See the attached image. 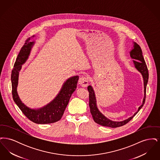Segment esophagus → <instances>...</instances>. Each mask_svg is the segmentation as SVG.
<instances>
[{"instance_id":"esophagus-1","label":"esophagus","mask_w":160,"mask_h":160,"mask_svg":"<svg viewBox=\"0 0 160 160\" xmlns=\"http://www.w3.org/2000/svg\"><path fill=\"white\" fill-rule=\"evenodd\" d=\"M78 84L83 88L87 87L88 85V78L86 77H80L78 80Z\"/></svg>"}]
</instances>
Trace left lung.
<instances>
[{"label": "left lung", "mask_w": 160, "mask_h": 160, "mask_svg": "<svg viewBox=\"0 0 160 160\" xmlns=\"http://www.w3.org/2000/svg\"><path fill=\"white\" fill-rule=\"evenodd\" d=\"M133 44H134V46H133L134 48L131 50V51L129 53L130 56L132 59H136L133 61L135 68L142 74L143 78V82H144V98L143 99L142 104L138 107V110L134 114V115L128 118L127 119H125L121 122L113 121L107 118L104 114H102L99 112L98 107L97 106V100H96L94 91L91 86H89L88 87V90L89 92V107H90L91 113L92 114L94 121L97 123L101 125L102 126L111 127V128H116V127H122L134 118V116L138 112V111L142 108V107L145 104L146 86H147L148 78H149L148 69L146 66V64L145 63V59L143 58V56L142 54V51L140 47L138 44H137L136 42H134Z\"/></svg>", "instance_id": "left-lung-1"}]
</instances>
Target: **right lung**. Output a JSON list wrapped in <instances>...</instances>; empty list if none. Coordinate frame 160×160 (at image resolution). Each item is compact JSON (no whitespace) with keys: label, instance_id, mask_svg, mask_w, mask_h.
I'll return each instance as SVG.
<instances>
[{"label":"right lung","instance_id":"add662e5","mask_svg":"<svg viewBox=\"0 0 160 160\" xmlns=\"http://www.w3.org/2000/svg\"><path fill=\"white\" fill-rule=\"evenodd\" d=\"M35 42H30L28 38L18 54L11 73L12 98L17 106L30 121L38 124L52 123L59 121L68 104L72 93L76 91L78 76L69 78L63 83L61 91L55 98L44 107L38 109H32L24 105L20 100L17 91L18 74L30 54Z\"/></svg>","mask_w":160,"mask_h":160}]
</instances>
